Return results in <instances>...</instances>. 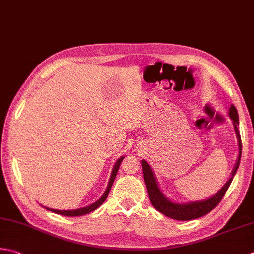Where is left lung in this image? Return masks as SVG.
Masks as SVG:
<instances>
[{
  "label": "left lung",
  "mask_w": 254,
  "mask_h": 254,
  "mask_svg": "<svg viewBox=\"0 0 254 254\" xmlns=\"http://www.w3.org/2000/svg\"><path fill=\"white\" fill-rule=\"evenodd\" d=\"M228 114H229V117L233 123V128H235L236 136L238 140V146H239V154H238L236 165L231 172V177L229 178V181L220 188V190L218 191L216 195L209 197L208 199L190 201L185 203H178L170 200L160 190V186H158L155 175H154V172L152 170V167L150 166V164L146 161L142 160L144 181H145L148 197H150L152 205L157 211H160L163 215H165L166 217H170L172 219L175 220H192L209 213L213 208H216L218 203L221 201L226 191L228 190V188L230 186V184L233 180V176H235V174L237 173L241 158V138L239 131H238L239 117H238V111L233 104H231V107L229 108V113Z\"/></svg>",
  "instance_id": "left-lung-1"
}]
</instances>
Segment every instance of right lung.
Here are the masks:
<instances>
[{
  "label": "right lung",
  "instance_id": "obj_1",
  "mask_svg": "<svg viewBox=\"0 0 254 254\" xmlns=\"http://www.w3.org/2000/svg\"><path fill=\"white\" fill-rule=\"evenodd\" d=\"M124 158V156H121L119 160L116 162V164H114V166L112 168V172H111V176H110V180H109V183H108V186L106 188V191H104L103 195L101 196V198H99V199L96 201L91 203V205H89L87 207H83V208H79V209H73V210H58V209H52V208H46L47 210L49 211H53L55 213H58V215H62V216H67V217H76V216H83L86 215V213H89L91 212L93 210H96L98 207H100L102 203L104 202V200L107 199V197L109 195V192H110V190L112 187V184L114 182V178H116L117 176V173H118V170H119V166H120V164L122 162V160Z\"/></svg>",
  "mask_w": 254,
  "mask_h": 254
}]
</instances>
